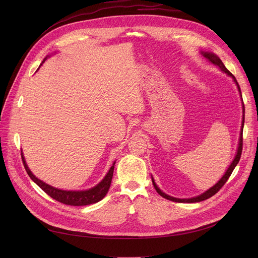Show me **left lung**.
I'll return each instance as SVG.
<instances>
[{
	"label": "left lung",
	"instance_id": "1",
	"mask_svg": "<svg viewBox=\"0 0 258 258\" xmlns=\"http://www.w3.org/2000/svg\"><path fill=\"white\" fill-rule=\"evenodd\" d=\"M202 54L203 55H204L210 62H212L213 64H215V66H218V67H220V69L222 70V71H224L225 73H227L229 76H231L233 79H234V81H235V84H236V86H237V89H238V91H239V93H240V88H239V85H238V83H237V80L235 79V77H234V75L230 72L229 70H227V68L224 66V63H223V61L215 55V54H212V53H208V52H202ZM241 94V93H240ZM243 107V117H242V126H241V132H240V138H239V143H238V148H237V153H236V156H235V158H234V160L232 161V163H231V165L229 166V168L227 169V171H226V173L224 174V177L216 183L213 187H211L209 190H207L206 192H204L203 195H201V196H198V197H196V198H191V199H175V198H172V197H170V196H167V195H165L164 192H162L161 190H160V188H158V186L156 185V183H155V181H154V179H152L153 180V184H154V187H155V189L157 190V192L161 196V197H163L164 199H167V200H169V201H172V202H178V203H197V202H202V201H204V200H207V199H209V198H211L212 196H214L216 192H218L220 189L225 185V183L228 181V179H229V177L230 175H231V173H232V171H233V169L235 168V166L237 165V163H238V161H239V159H240V156H241V151H242V128H243V123H245V106H242Z\"/></svg>",
	"mask_w": 258,
	"mask_h": 258
}]
</instances>
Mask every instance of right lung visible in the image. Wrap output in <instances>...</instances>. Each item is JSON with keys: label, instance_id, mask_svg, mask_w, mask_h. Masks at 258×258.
<instances>
[{"label": "right lung", "instance_id": "right-lung-1", "mask_svg": "<svg viewBox=\"0 0 258 258\" xmlns=\"http://www.w3.org/2000/svg\"><path fill=\"white\" fill-rule=\"evenodd\" d=\"M46 60V58L43 60V62ZM42 62V63H43ZM40 63V64H42ZM22 160L24 163V167L28 173L29 177L31 178V180H33L37 186H39L43 190L50 196L52 199L56 200L62 204L66 205H71V206H85V205H90V204H94V203H97L100 200H102L106 192L108 191V188L111 186V182H112V178H113V172H114V165L110 168L108 172L106 173V175L104 177V179L97 185L95 186L89 190H85V191H67V190H61V189H57L54 188L46 183H44L43 181L38 180L37 178H35L33 173L29 170L28 166L26 164V161L23 157L22 154Z\"/></svg>", "mask_w": 258, "mask_h": 258}]
</instances>
